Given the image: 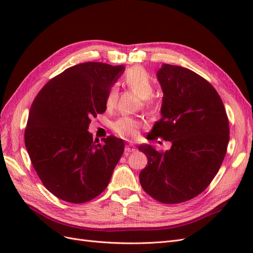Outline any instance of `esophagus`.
<instances>
[{"label": "esophagus", "mask_w": 253, "mask_h": 253, "mask_svg": "<svg viewBox=\"0 0 253 253\" xmlns=\"http://www.w3.org/2000/svg\"><path fill=\"white\" fill-rule=\"evenodd\" d=\"M135 150H136L135 145H134V144H132V143H128V144H126V149H125V151H126V154H127V153H129V152H134Z\"/></svg>", "instance_id": "obj_1"}]
</instances>
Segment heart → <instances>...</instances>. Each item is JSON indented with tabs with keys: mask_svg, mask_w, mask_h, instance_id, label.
<instances>
[{
	"mask_svg": "<svg viewBox=\"0 0 253 253\" xmlns=\"http://www.w3.org/2000/svg\"><path fill=\"white\" fill-rule=\"evenodd\" d=\"M124 82L126 86L138 95L143 101V106L149 110L156 108V102L153 100L152 95L154 93V82L150 77L149 73L141 66H133L126 72ZM118 96L117 88L112 86L105 98V105L108 109H112L116 103ZM140 124L131 117H121L114 122L113 128L119 136L125 138H135L138 135Z\"/></svg>",
	"mask_w": 253,
	"mask_h": 253,
	"instance_id": "b5f03b06",
	"label": "heart"
}]
</instances>
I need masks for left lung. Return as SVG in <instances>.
<instances>
[{"instance_id": "1", "label": "left lung", "mask_w": 253, "mask_h": 253, "mask_svg": "<svg viewBox=\"0 0 253 253\" xmlns=\"http://www.w3.org/2000/svg\"><path fill=\"white\" fill-rule=\"evenodd\" d=\"M156 75L164 93L162 118L147 138L172 145L166 152L139 145L148 157L139 180L154 200L179 204L201 194L217 174L227 152L229 121L217 91L200 75L170 64Z\"/></svg>"}]
</instances>
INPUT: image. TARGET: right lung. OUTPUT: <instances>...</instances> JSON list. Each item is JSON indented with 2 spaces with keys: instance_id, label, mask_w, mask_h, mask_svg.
Masks as SVG:
<instances>
[{
  "instance_id": "obj_1",
  "label": "right lung",
  "mask_w": 253,
  "mask_h": 253,
  "mask_svg": "<svg viewBox=\"0 0 253 253\" xmlns=\"http://www.w3.org/2000/svg\"><path fill=\"white\" fill-rule=\"evenodd\" d=\"M124 65L85 62L50 79L29 111L25 145L35 170L50 193L68 203H86L108 187L125 151L115 136L96 143L87 129L106 110L109 89Z\"/></svg>"
}]
</instances>
